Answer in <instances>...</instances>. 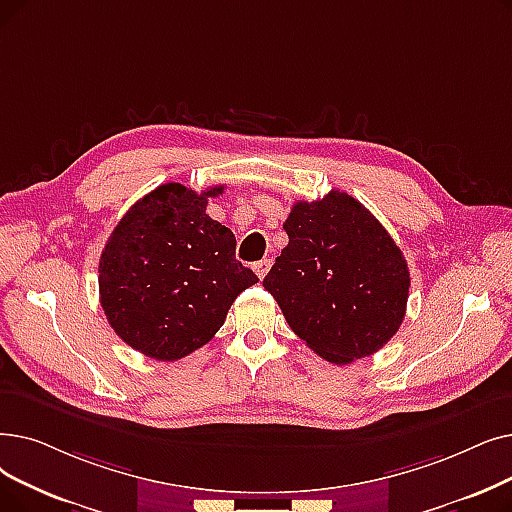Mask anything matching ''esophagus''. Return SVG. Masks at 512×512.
Wrapping results in <instances>:
<instances>
[{"instance_id": "esophagus-1", "label": "esophagus", "mask_w": 512, "mask_h": 512, "mask_svg": "<svg viewBox=\"0 0 512 512\" xmlns=\"http://www.w3.org/2000/svg\"><path fill=\"white\" fill-rule=\"evenodd\" d=\"M270 259H261V261H257V263H253V270H255V274L259 276V278H265V274L270 272Z\"/></svg>"}]
</instances>
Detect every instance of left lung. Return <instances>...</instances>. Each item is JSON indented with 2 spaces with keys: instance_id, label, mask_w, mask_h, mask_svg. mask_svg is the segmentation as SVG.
I'll return each mask as SVG.
<instances>
[{
  "instance_id": "8db88e82",
  "label": "left lung",
  "mask_w": 512,
  "mask_h": 512,
  "mask_svg": "<svg viewBox=\"0 0 512 512\" xmlns=\"http://www.w3.org/2000/svg\"><path fill=\"white\" fill-rule=\"evenodd\" d=\"M288 244L263 278L295 335L332 364L368 358L406 316L408 263L362 203L330 190L299 201L284 221Z\"/></svg>"
}]
</instances>
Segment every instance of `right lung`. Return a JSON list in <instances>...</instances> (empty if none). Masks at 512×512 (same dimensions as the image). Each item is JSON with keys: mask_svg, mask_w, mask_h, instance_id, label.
I'll use <instances>...</instances> for the list:
<instances>
[{"mask_svg": "<svg viewBox=\"0 0 512 512\" xmlns=\"http://www.w3.org/2000/svg\"><path fill=\"white\" fill-rule=\"evenodd\" d=\"M163 184L133 205L100 255V305L117 335L146 358L175 362L213 339L244 288L259 282L236 261L230 228L207 198Z\"/></svg>", "mask_w": 512, "mask_h": 512, "instance_id": "1", "label": "right lung"}]
</instances>
